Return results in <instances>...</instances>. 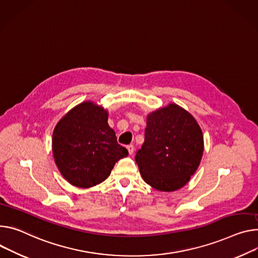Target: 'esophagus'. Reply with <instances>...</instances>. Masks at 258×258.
Segmentation results:
<instances>
[{
    "label": "esophagus",
    "instance_id": "34e87169",
    "mask_svg": "<svg viewBox=\"0 0 258 258\" xmlns=\"http://www.w3.org/2000/svg\"><path fill=\"white\" fill-rule=\"evenodd\" d=\"M126 149H127V151H128L130 155H132V154L134 153V150H135V148H134V146H133V145H128V146L126 147Z\"/></svg>",
    "mask_w": 258,
    "mask_h": 258
}]
</instances>
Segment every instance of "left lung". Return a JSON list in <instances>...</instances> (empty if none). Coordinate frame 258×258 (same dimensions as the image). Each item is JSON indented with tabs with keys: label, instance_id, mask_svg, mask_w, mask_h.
<instances>
[{
	"label": "left lung",
	"instance_id": "obj_1",
	"mask_svg": "<svg viewBox=\"0 0 258 258\" xmlns=\"http://www.w3.org/2000/svg\"><path fill=\"white\" fill-rule=\"evenodd\" d=\"M204 152L203 132L195 117L170 103L147 115L145 141L135 156L143 180L159 191L188 183Z\"/></svg>",
	"mask_w": 258,
	"mask_h": 258
}]
</instances>
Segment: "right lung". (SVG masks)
I'll use <instances>...</instances> for the list:
<instances>
[{
    "label": "right lung",
    "mask_w": 258,
    "mask_h": 258,
    "mask_svg": "<svg viewBox=\"0 0 258 258\" xmlns=\"http://www.w3.org/2000/svg\"><path fill=\"white\" fill-rule=\"evenodd\" d=\"M108 110L84 101L56 123L52 135V153L61 176L73 186L90 188L111 174L115 163L128 151L117 143L108 124Z\"/></svg>",
    "instance_id": "1"
}]
</instances>
